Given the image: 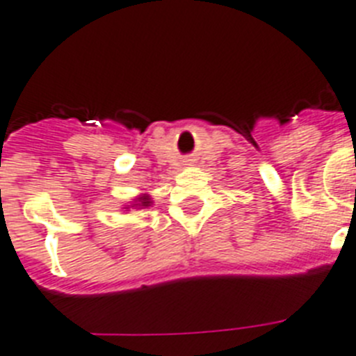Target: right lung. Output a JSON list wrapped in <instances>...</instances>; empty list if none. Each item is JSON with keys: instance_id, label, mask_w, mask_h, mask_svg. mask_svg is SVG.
Listing matches in <instances>:
<instances>
[{"instance_id": "add662e5", "label": "right lung", "mask_w": 356, "mask_h": 356, "mask_svg": "<svg viewBox=\"0 0 356 356\" xmlns=\"http://www.w3.org/2000/svg\"><path fill=\"white\" fill-rule=\"evenodd\" d=\"M150 204H152L150 197L146 195V193H143V195H139V197H136V199H134L132 208H148Z\"/></svg>"}]
</instances>
